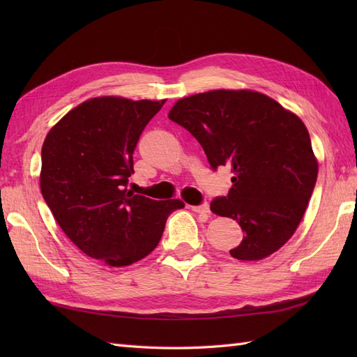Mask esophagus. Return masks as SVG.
Segmentation results:
<instances>
[{"label":"esophagus","instance_id":"esophagus-1","mask_svg":"<svg viewBox=\"0 0 357 357\" xmlns=\"http://www.w3.org/2000/svg\"><path fill=\"white\" fill-rule=\"evenodd\" d=\"M192 210L196 211V213L204 215V216H208L210 215V207H208L207 202L202 204V206H195V207H192Z\"/></svg>","mask_w":357,"mask_h":357}]
</instances>
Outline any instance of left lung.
Returning a JSON list of instances; mask_svg holds the SVG:
<instances>
[{
  "instance_id": "8db88e82",
  "label": "left lung",
  "mask_w": 357,
  "mask_h": 357,
  "mask_svg": "<svg viewBox=\"0 0 357 357\" xmlns=\"http://www.w3.org/2000/svg\"><path fill=\"white\" fill-rule=\"evenodd\" d=\"M169 118L198 139L215 170L224 165L233 172L229 195L210 204L215 215L234 219L244 231L230 255L261 261L287 244L317 178V159L302 119L248 89L181 98Z\"/></svg>"
}]
</instances>
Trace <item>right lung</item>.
Wrapping results in <instances>:
<instances>
[{
  "instance_id": "add662e5",
  "label": "right lung",
  "mask_w": 357,
  "mask_h": 357,
  "mask_svg": "<svg viewBox=\"0 0 357 357\" xmlns=\"http://www.w3.org/2000/svg\"><path fill=\"white\" fill-rule=\"evenodd\" d=\"M165 100L96 96L53 126L41 150L40 185L53 218L82 253L109 267L150 255L181 199L153 201L127 190L133 151Z\"/></svg>"
}]
</instances>
